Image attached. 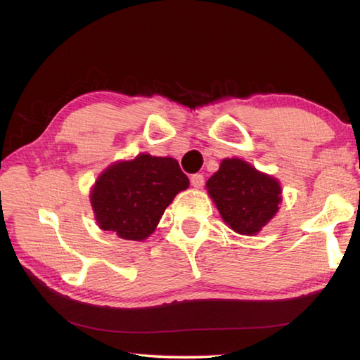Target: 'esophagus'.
Returning <instances> with one entry per match:
<instances>
[{
  "label": "esophagus",
  "instance_id": "1",
  "mask_svg": "<svg viewBox=\"0 0 360 360\" xmlns=\"http://www.w3.org/2000/svg\"><path fill=\"white\" fill-rule=\"evenodd\" d=\"M191 182H192V186H193L195 188H200L202 184H205V178H202V174H200V173L192 174Z\"/></svg>",
  "mask_w": 360,
  "mask_h": 360
}]
</instances>
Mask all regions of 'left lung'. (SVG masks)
Instances as JSON below:
<instances>
[{
	"label": "left lung",
	"instance_id": "1",
	"mask_svg": "<svg viewBox=\"0 0 360 360\" xmlns=\"http://www.w3.org/2000/svg\"><path fill=\"white\" fill-rule=\"evenodd\" d=\"M206 188L225 224L244 236H255L263 230L282 202L278 179L238 158L221 160Z\"/></svg>",
	"mask_w": 360,
	"mask_h": 360
}]
</instances>
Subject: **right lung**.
Instances as JSON below:
<instances>
[{
  "label": "right lung",
  "mask_w": 360,
  "mask_h": 360,
  "mask_svg": "<svg viewBox=\"0 0 360 360\" xmlns=\"http://www.w3.org/2000/svg\"><path fill=\"white\" fill-rule=\"evenodd\" d=\"M188 184L178 160L141 153L103 169L91 187L89 200L101 230L143 240L155 231L169 202Z\"/></svg>",
  "instance_id": "right-lung-1"
}]
</instances>
